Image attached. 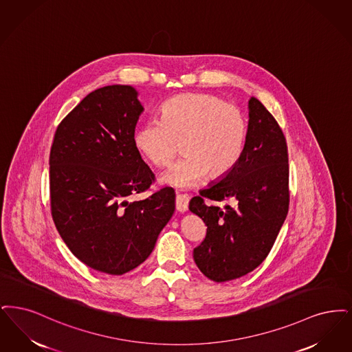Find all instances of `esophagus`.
Segmentation results:
<instances>
[{"label": "esophagus", "instance_id": "esophagus-1", "mask_svg": "<svg viewBox=\"0 0 352 352\" xmlns=\"http://www.w3.org/2000/svg\"><path fill=\"white\" fill-rule=\"evenodd\" d=\"M188 204H189V197L186 195H180V193L176 195V209L179 212H182V213L186 212Z\"/></svg>", "mask_w": 352, "mask_h": 352}]
</instances>
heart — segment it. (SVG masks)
Masks as SVG:
<instances>
[{"label": "heart", "mask_w": 352, "mask_h": 352, "mask_svg": "<svg viewBox=\"0 0 352 352\" xmlns=\"http://www.w3.org/2000/svg\"><path fill=\"white\" fill-rule=\"evenodd\" d=\"M248 127L239 107L219 97L185 93L167 100L160 120L143 123L135 144L153 164L167 167L182 151L185 157L163 176V182L192 186L206 175L219 180L238 166L247 143Z\"/></svg>", "instance_id": "heart-1"}]
</instances>
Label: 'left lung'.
<instances>
[{"mask_svg":"<svg viewBox=\"0 0 352 352\" xmlns=\"http://www.w3.org/2000/svg\"><path fill=\"white\" fill-rule=\"evenodd\" d=\"M245 153L218 183L202 189L189 210L202 218L206 236L193 250L199 271L215 283L247 275L274 247L289 209V164L284 133L258 98L248 101ZM234 201L221 210L204 201Z\"/></svg>","mask_w":352,"mask_h":352,"instance_id":"1","label":"left lung"}]
</instances>
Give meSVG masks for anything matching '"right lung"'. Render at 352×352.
Returning <instances> with one entry per match:
<instances>
[{"label": "right lung", "instance_id": "add662e5", "mask_svg": "<svg viewBox=\"0 0 352 352\" xmlns=\"http://www.w3.org/2000/svg\"><path fill=\"white\" fill-rule=\"evenodd\" d=\"M130 85L89 93L59 123L50 151V202L61 239L96 271L123 275L153 252L175 212L170 186L142 201L155 175L134 140L143 107Z\"/></svg>", "mask_w": 352, "mask_h": 352}]
</instances>
